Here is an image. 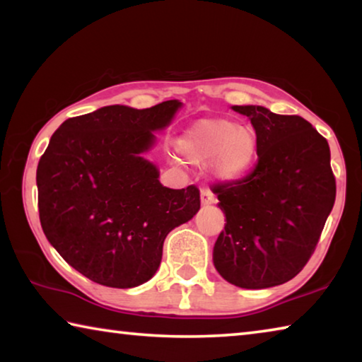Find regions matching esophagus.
Wrapping results in <instances>:
<instances>
[{"mask_svg": "<svg viewBox=\"0 0 362 362\" xmlns=\"http://www.w3.org/2000/svg\"><path fill=\"white\" fill-rule=\"evenodd\" d=\"M201 203L214 204L216 203V194H214L209 188H203L201 189Z\"/></svg>", "mask_w": 362, "mask_h": 362, "instance_id": "obj_1", "label": "esophagus"}]
</instances>
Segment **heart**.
Masks as SVG:
<instances>
[{"mask_svg": "<svg viewBox=\"0 0 362 362\" xmlns=\"http://www.w3.org/2000/svg\"><path fill=\"white\" fill-rule=\"evenodd\" d=\"M175 146L179 155L192 164H204L214 158V174L222 180H235L252 168L259 140L247 126L209 118L198 121L183 132Z\"/></svg>", "mask_w": 362, "mask_h": 362, "instance_id": "b5f03b06", "label": "heart"}]
</instances>
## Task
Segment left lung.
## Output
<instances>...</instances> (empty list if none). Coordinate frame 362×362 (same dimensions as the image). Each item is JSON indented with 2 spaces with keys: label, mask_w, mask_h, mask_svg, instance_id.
Wrapping results in <instances>:
<instances>
[{
  "label": "left lung",
  "mask_w": 362,
  "mask_h": 362,
  "mask_svg": "<svg viewBox=\"0 0 362 362\" xmlns=\"http://www.w3.org/2000/svg\"><path fill=\"white\" fill-rule=\"evenodd\" d=\"M252 122L257 164L238 180L216 182L226 223L214 246L220 276L243 289L284 284L313 255L335 203L327 140L297 115L235 105Z\"/></svg>",
  "instance_id": "8db88e82"
}]
</instances>
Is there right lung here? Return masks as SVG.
Returning <instances> with one entry per match:
<instances>
[{"label":"right lung","mask_w":362,"mask_h":362,"mask_svg":"<svg viewBox=\"0 0 362 362\" xmlns=\"http://www.w3.org/2000/svg\"><path fill=\"white\" fill-rule=\"evenodd\" d=\"M182 105H110L69 118L36 169L40 222L62 259L97 284L129 289L153 278L170 230L199 211V189L163 187L140 153Z\"/></svg>","instance_id":"1"}]
</instances>
